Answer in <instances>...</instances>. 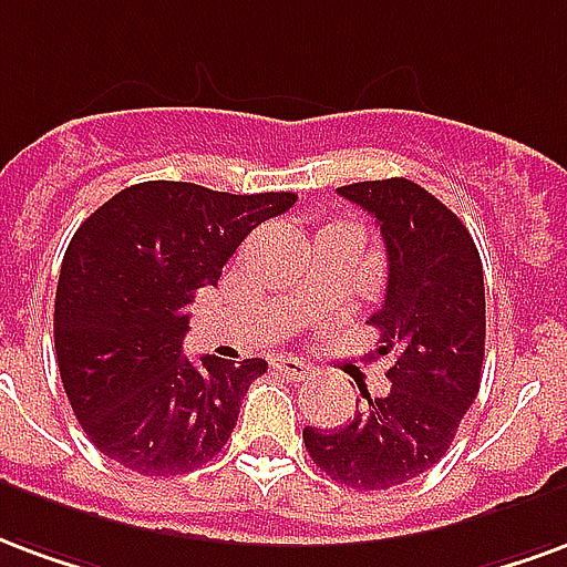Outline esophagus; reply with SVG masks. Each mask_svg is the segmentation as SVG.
<instances>
[{"mask_svg": "<svg viewBox=\"0 0 567 567\" xmlns=\"http://www.w3.org/2000/svg\"><path fill=\"white\" fill-rule=\"evenodd\" d=\"M271 365H275V371H280V374L289 380L311 378V365H305V362H299V359H292V357H278Z\"/></svg>", "mask_w": 567, "mask_h": 567, "instance_id": "esophagus-1", "label": "esophagus"}]
</instances>
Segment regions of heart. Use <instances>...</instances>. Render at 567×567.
I'll list each match as a JSON object with an SVG mask.
<instances>
[{
	"label": "heart",
	"instance_id": "heart-1",
	"mask_svg": "<svg viewBox=\"0 0 567 567\" xmlns=\"http://www.w3.org/2000/svg\"><path fill=\"white\" fill-rule=\"evenodd\" d=\"M341 226H347V223H332V226H326L323 233H329V229H341Z\"/></svg>",
	"mask_w": 567,
	"mask_h": 567
}]
</instances>
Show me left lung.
I'll list each match as a JSON object with an SVG mask.
<instances>
[{
	"label": "left lung",
	"instance_id": "1",
	"mask_svg": "<svg viewBox=\"0 0 567 567\" xmlns=\"http://www.w3.org/2000/svg\"><path fill=\"white\" fill-rule=\"evenodd\" d=\"M338 193L378 220L386 292L369 317L378 357H392V390L362 392L365 408L338 429L305 425V447L334 483L357 493L414 481L444 456L481 390L486 344L483 266L456 214L408 177L362 181Z\"/></svg>",
	"mask_w": 567,
	"mask_h": 567
}]
</instances>
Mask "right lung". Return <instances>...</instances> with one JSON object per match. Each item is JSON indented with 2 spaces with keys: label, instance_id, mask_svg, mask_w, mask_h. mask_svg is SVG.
<instances>
[{
  "label": "right lung",
  "instance_id": "right-lung-1",
  "mask_svg": "<svg viewBox=\"0 0 567 567\" xmlns=\"http://www.w3.org/2000/svg\"><path fill=\"white\" fill-rule=\"evenodd\" d=\"M296 193L233 196L184 181L120 189L69 241L53 305L65 395L99 453L144 477L217 456L266 359L184 357L189 301Z\"/></svg>",
  "mask_w": 567,
  "mask_h": 567
}]
</instances>
